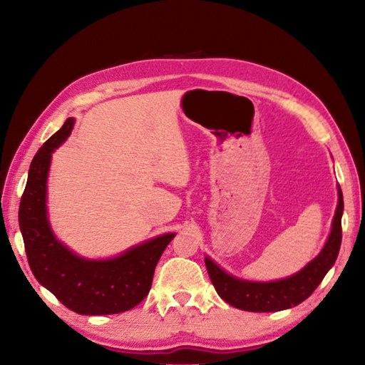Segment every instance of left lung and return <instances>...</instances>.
<instances>
[{
    "mask_svg": "<svg viewBox=\"0 0 365 365\" xmlns=\"http://www.w3.org/2000/svg\"><path fill=\"white\" fill-rule=\"evenodd\" d=\"M337 208L331 224V234L323 250L307 265L285 279L269 282L246 281L229 274L205 255V267L220 297L230 306L247 312H277L298 306L307 299L336 263L342 243L344 196L337 185Z\"/></svg>",
    "mask_w": 365,
    "mask_h": 365,
    "instance_id": "1",
    "label": "left lung"
}]
</instances>
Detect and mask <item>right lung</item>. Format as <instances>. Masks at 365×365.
Instances as JSON below:
<instances>
[{
	"label": "right lung",
	"mask_w": 365,
	"mask_h": 365,
	"mask_svg": "<svg viewBox=\"0 0 365 365\" xmlns=\"http://www.w3.org/2000/svg\"><path fill=\"white\" fill-rule=\"evenodd\" d=\"M75 119L46 141L31 161L21 196L19 224L31 271L38 284L66 307L81 315H110L130 311L152 287L155 267L175 234H163L111 259H86L59 242L46 208V182L51 155L71 136Z\"/></svg>",
	"instance_id": "obj_1"
}]
</instances>
